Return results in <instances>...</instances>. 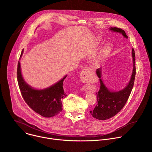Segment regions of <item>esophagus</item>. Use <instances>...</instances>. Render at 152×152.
<instances>
[{"label":"esophagus","instance_id":"1","mask_svg":"<svg viewBox=\"0 0 152 152\" xmlns=\"http://www.w3.org/2000/svg\"><path fill=\"white\" fill-rule=\"evenodd\" d=\"M91 73V70L88 67H85L83 69L80 74V78L81 80L85 82H88L89 80L90 73Z\"/></svg>","mask_w":152,"mask_h":152}]
</instances>
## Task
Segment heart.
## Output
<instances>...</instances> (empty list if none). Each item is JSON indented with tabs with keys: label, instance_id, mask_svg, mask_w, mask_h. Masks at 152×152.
I'll use <instances>...</instances> for the list:
<instances>
[{
	"label": "heart",
	"instance_id": "obj_1",
	"mask_svg": "<svg viewBox=\"0 0 152 152\" xmlns=\"http://www.w3.org/2000/svg\"><path fill=\"white\" fill-rule=\"evenodd\" d=\"M100 41H101V38H97L94 39V43L96 45H98L99 43H100ZM110 49L109 47H107V46L103 48V49L101 52V53H100V57L101 58L104 57L107 54V53L110 52Z\"/></svg>",
	"mask_w": 152,
	"mask_h": 152
}]
</instances>
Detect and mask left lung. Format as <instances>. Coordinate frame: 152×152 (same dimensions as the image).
I'll return each instance as SVG.
<instances>
[{"label": "left lung", "instance_id": "left-lung-1", "mask_svg": "<svg viewBox=\"0 0 152 152\" xmlns=\"http://www.w3.org/2000/svg\"><path fill=\"white\" fill-rule=\"evenodd\" d=\"M110 29L112 31L120 33L124 38H128L124 31L120 28H111ZM132 56L134 66L131 80L126 87L120 91H111L108 89L100 78L102 76L101 69H97L96 73L100 78V86L98 93H96L97 104L93 111L90 112L94 118L100 120L111 118L118 114L126 103L133 88L136 74L135 54L134 49H132Z\"/></svg>", "mask_w": 152, "mask_h": 152}]
</instances>
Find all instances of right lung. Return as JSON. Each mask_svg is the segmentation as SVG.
I'll return each mask as SVG.
<instances>
[{
	"label": "right lung",
	"instance_id": "obj_1",
	"mask_svg": "<svg viewBox=\"0 0 152 152\" xmlns=\"http://www.w3.org/2000/svg\"><path fill=\"white\" fill-rule=\"evenodd\" d=\"M23 52V50L20 57ZM67 76L49 88L35 90L24 80L21 73L20 63L18 62L17 76L21 96L33 111L44 117H52L62 111V100L67 96L63 88L64 80Z\"/></svg>",
	"mask_w": 152,
	"mask_h": 152
}]
</instances>
